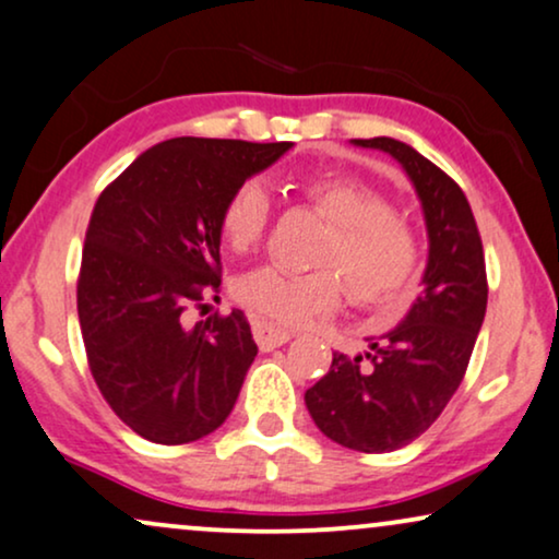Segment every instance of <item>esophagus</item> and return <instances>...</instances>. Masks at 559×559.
Segmentation results:
<instances>
[{"label": "esophagus", "mask_w": 559, "mask_h": 559, "mask_svg": "<svg viewBox=\"0 0 559 559\" xmlns=\"http://www.w3.org/2000/svg\"><path fill=\"white\" fill-rule=\"evenodd\" d=\"M252 335H255V343L260 345V350H273L278 348V345L292 341V332L275 328V324L263 322V320L252 322Z\"/></svg>", "instance_id": "obj_1"}]
</instances>
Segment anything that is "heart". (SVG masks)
Masks as SVG:
<instances>
[{
  "label": "heart",
  "mask_w": 559,
  "mask_h": 559,
  "mask_svg": "<svg viewBox=\"0 0 559 559\" xmlns=\"http://www.w3.org/2000/svg\"><path fill=\"white\" fill-rule=\"evenodd\" d=\"M304 198L332 224L317 263L332 265L296 273L260 265L239 275L235 299L263 322L296 328L341 304L346 278L358 304H386L413 281L418 267V235L384 193L369 182L330 175L304 186ZM271 195L260 180H245L222 209V237L235 252L250 250L265 235Z\"/></svg>",
  "instance_id": "1"
}]
</instances>
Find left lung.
I'll use <instances>...</instances> for the list:
<instances>
[{
  "instance_id": "8db88e82",
  "label": "left lung",
  "mask_w": 559,
  "mask_h": 559,
  "mask_svg": "<svg viewBox=\"0 0 559 559\" xmlns=\"http://www.w3.org/2000/svg\"><path fill=\"white\" fill-rule=\"evenodd\" d=\"M386 152L420 198L428 231L423 294L397 328L369 337L358 356L332 353V366L304 394L314 426L345 449L384 454L433 426L462 384L487 309L483 239L467 195L405 141L350 139Z\"/></svg>"
}]
</instances>
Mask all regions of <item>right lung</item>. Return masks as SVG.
<instances>
[{
	"mask_svg": "<svg viewBox=\"0 0 559 559\" xmlns=\"http://www.w3.org/2000/svg\"><path fill=\"white\" fill-rule=\"evenodd\" d=\"M292 141H162L103 190L76 284L90 371L133 433L178 447L229 418L258 345L245 312L186 324L222 286V209Z\"/></svg>",
	"mask_w": 559,
	"mask_h": 559,
	"instance_id": "add662e5",
	"label": "right lung"
}]
</instances>
